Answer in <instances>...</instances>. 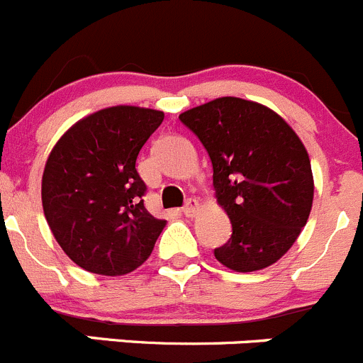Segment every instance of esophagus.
I'll use <instances>...</instances> for the list:
<instances>
[{
  "label": "esophagus",
  "instance_id": "obj_1",
  "mask_svg": "<svg viewBox=\"0 0 363 363\" xmlns=\"http://www.w3.org/2000/svg\"><path fill=\"white\" fill-rule=\"evenodd\" d=\"M182 211L186 215V217H194V215L199 211V201L192 199V197H190V199L185 203V206H183Z\"/></svg>",
  "mask_w": 363,
  "mask_h": 363
}]
</instances>
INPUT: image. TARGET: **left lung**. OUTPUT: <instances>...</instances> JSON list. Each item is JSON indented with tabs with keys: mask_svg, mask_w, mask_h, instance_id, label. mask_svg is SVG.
I'll list each match as a JSON object with an SVG mask.
<instances>
[{
	"mask_svg": "<svg viewBox=\"0 0 363 363\" xmlns=\"http://www.w3.org/2000/svg\"><path fill=\"white\" fill-rule=\"evenodd\" d=\"M213 166L217 203L233 235L215 249L218 263L256 272L277 263L311 215L314 178L296 132L263 104L222 96L180 114Z\"/></svg>",
	"mask_w": 363,
	"mask_h": 363,
	"instance_id": "8db88e82",
	"label": "left lung"
}]
</instances>
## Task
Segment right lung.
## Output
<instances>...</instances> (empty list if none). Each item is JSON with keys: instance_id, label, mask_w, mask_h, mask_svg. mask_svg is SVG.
Listing matches in <instances>:
<instances>
[{"instance_id": "add662e5", "label": "right lung", "mask_w": 363, "mask_h": 363, "mask_svg": "<svg viewBox=\"0 0 363 363\" xmlns=\"http://www.w3.org/2000/svg\"><path fill=\"white\" fill-rule=\"evenodd\" d=\"M162 111L114 106L88 114L60 138L45 162L42 206L63 252L99 275H125L152 254L166 220L145 208L139 152Z\"/></svg>"}]
</instances>
